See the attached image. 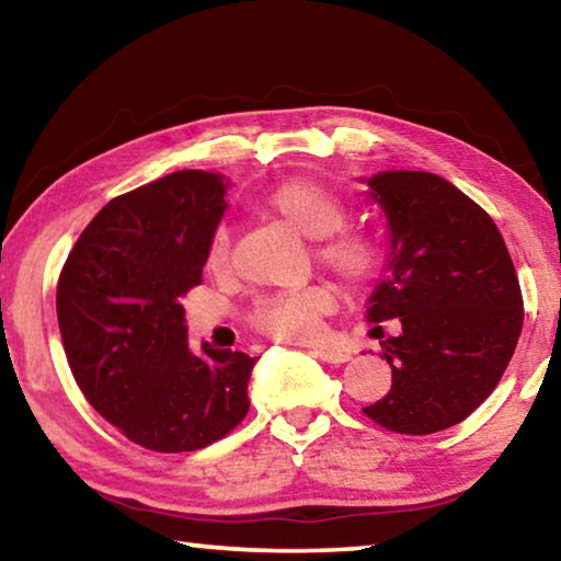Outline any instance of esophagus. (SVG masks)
<instances>
[{"mask_svg": "<svg viewBox=\"0 0 561 561\" xmlns=\"http://www.w3.org/2000/svg\"><path fill=\"white\" fill-rule=\"evenodd\" d=\"M311 354H314L321 360H327V364H346V360L351 358L348 351L331 348V346H314V348H311Z\"/></svg>", "mask_w": 561, "mask_h": 561, "instance_id": "34e87169", "label": "esophagus"}]
</instances>
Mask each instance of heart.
I'll return each instance as SVG.
<instances>
[{
    "mask_svg": "<svg viewBox=\"0 0 561 561\" xmlns=\"http://www.w3.org/2000/svg\"><path fill=\"white\" fill-rule=\"evenodd\" d=\"M260 210L291 227L307 240H321L319 260L348 284H366L381 267V247L358 230H341L346 207L329 187L311 180H287L272 187L260 201ZM205 267L222 274L230 267V237L225 230L213 234L205 252ZM336 307V291L327 284H311L299 291L274 294L254 309V324L262 331L289 341L314 339L321 319Z\"/></svg>",
    "mask_w": 561,
    "mask_h": 561,
    "instance_id": "obj_1",
    "label": "heart"
}]
</instances>
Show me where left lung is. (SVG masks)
I'll use <instances>...</instances> for the list:
<instances>
[{
    "instance_id": "obj_1",
    "label": "left lung",
    "mask_w": 561,
    "mask_h": 561,
    "mask_svg": "<svg viewBox=\"0 0 561 561\" xmlns=\"http://www.w3.org/2000/svg\"><path fill=\"white\" fill-rule=\"evenodd\" d=\"M360 183L388 232L383 279L366 319L401 317V334L381 341L391 391L364 413L393 433H438L495 391L515 354V264L492 217L440 175L383 170Z\"/></svg>"
}]
</instances>
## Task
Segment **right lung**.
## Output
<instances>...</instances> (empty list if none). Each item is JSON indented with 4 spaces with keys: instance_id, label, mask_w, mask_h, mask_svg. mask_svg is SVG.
Wrapping results in <instances>:
<instances>
[{
    "instance_id": "obj_1",
    "label": "right lung",
    "mask_w": 561,
    "mask_h": 561,
    "mask_svg": "<svg viewBox=\"0 0 561 561\" xmlns=\"http://www.w3.org/2000/svg\"><path fill=\"white\" fill-rule=\"evenodd\" d=\"M230 180L178 170L113 197L76 240L56 287L66 358L87 401L128 440L187 453L250 411L257 358L187 346L178 299L203 279Z\"/></svg>"
}]
</instances>
